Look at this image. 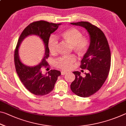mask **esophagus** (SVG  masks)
Returning a JSON list of instances; mask_svg holds the SVG:
<instances>
[{"mask_svg": "<svg viewBox=\"0 0 126 126\" xmlns=\"http://www.w3.org/2000/svg\"><path fill=\"white\" fill-rule=\"evenodd\" d=\"M67 72L66 71H62L61 72V74H62V75H65V74H67Z\"/></svg>", "mask_w": 126, "mask_h": 126, "instance_id": "34e87169", "label": "esophagus"}]
</instances>
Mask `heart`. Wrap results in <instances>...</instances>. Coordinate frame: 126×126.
<instances>
[{
  "mask_svg": "<svg viewBox=\"0 0 126 126\" xmlns=\"http://www.w3.org/2000/svg\"><path fill=\"white\" fill-rule=\"evenodd\" d=\"M62 38L72 45V48L76 54L79 56L84 55L89 49V43L88 40L82 37V33L79 30L70 27L65 30L61 33ZM58 41L54 37H51L48 42V49L51 54H55L57 52ZM76 61L72 55L68 57H62L57 61L56 65L62 69L68 70L71 68L73 64Z\"/></svg>",
  "mask_w": 126,
  "mask_h": 126,
  "instance_id": "heart-1",
  "label": "heart"
}]
</instances>
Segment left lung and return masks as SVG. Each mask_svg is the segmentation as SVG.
Wrapping results in <instances>:
<instances>
[{"label":"left lung","mask_w":126,"mask_h":126,"mask_svg":"<svg viewBox=\"0 0 126 126\" xmlns=\"http://www.w3.org/2000/svg\"><path fill=\"white\" fill-rule=\"evenodd\" d=\"M86 30L90 36V45L83 55L80 67L88 73L82 77L81 72H73L75 79L71 85L72 91L79 96L87 97L99 90L108 77L110 68L111 54L107 39L103 32L88 22L71 23Z\"/></svg>","instance_id":"8db88e82"}]
</instances>
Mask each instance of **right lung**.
Here are the masks:
<instances>
[{
  "label": "right lung",
  "instance_id": "obj_1",
  "mask_svg": "<svg viewBox=\"0 0 126 126\" xmlns=\"http://www.w3.org/2000/svg\"><path fill=\"white\" fill-rule=\"evenodd\" d=\"M61 23H53L44 21L31 23L24 29L20 35L15 52V64L19 79L25 87L33 94L43 96L53 90L58 77L61 72L55 69L50 70L46 74L42 73L44 67L49 65L47 59L49 56L48 42L51 33L57 30ZM35 35L39 37L45 45V52L42 62L34 66L25 65L20 59L18 50L21 42L29 35Z\"/></svg>",
  "mask_w": 126,
  "mask_h": 126
}]
</instances>
